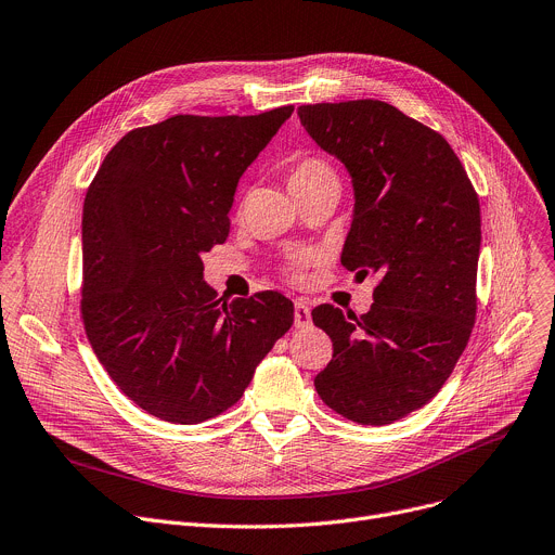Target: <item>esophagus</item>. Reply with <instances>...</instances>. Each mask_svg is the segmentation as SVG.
Listing matches in <instances>:
<instances>
[{
    "mask_svg": "<svg viewBox=\"0 0 555 555\" xmlns=\"http://www.w3.org/2000/svg\"><path fill=\"white\" fill-rule=\"evenodd\" d=\"M312 325V310L306 300H296L294 304V327H310Z\"/></svg>",
    "mask_w": 555,
    "mask_h": 555,
    "instance_id": "esophagus-1",
    "label": "esophagus"
}]
</instances>
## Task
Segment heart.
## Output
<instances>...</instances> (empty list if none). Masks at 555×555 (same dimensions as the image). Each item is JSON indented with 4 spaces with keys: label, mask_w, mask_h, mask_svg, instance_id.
<instances>
[{
    "label": "heart",
    "mask_w": 555,
    "mask_h": 555,
    "mask_svg": "<svg viewBox=\"0 0 555 555\" xmlns=\"http://www.w3.org/2000/svg\"><path fill=\"white\" fill-rule=\"evenodd\" d=\"M330 175H334V172H332V168L325 162H321V159H304V162H298L292 168V172L287 177V183L296 185V183H306V181H312V179H319V177H330ZM306 261H308V255H296V257H292L289 266L294 270L298 266H304Z\"/></svg>",
    "instance_id": "obj_1"
}]
</instances>
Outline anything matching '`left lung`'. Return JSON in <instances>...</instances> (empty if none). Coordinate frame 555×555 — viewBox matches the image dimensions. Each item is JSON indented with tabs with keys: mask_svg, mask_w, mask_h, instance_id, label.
<instances>
[{
	"mask_svg": "<svg viewBox=\"0 0 555 555\" xmlns=\"http://www.w3.org/2000/svg\"><path fill=\"white\" fill-rule=\"evenodd\" d=\"M298 117L351 177L343 268L380 279L359 319L330 304L312 310L334 345L314 385L340 416L389 425L440 391L469 340L478 194L442 134L378 99L300 106Z\"/></svg>",
	"mask_w": 555,
	"mask_h": 555,
	"instance_id": "obj_1",
	"label": "left lung"
}]
</instances>
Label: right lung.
<instances>
[{
	"label": "right lung",
	"mask_w": 555,
	"mask_h": 555,
	"mask_svg": "<svg viewBox=\"0 0 555 555\" xmlns=\"http://www.w3.org/2000/svg\"><path fill=\"white\" fill-rule=\"evenodd\" d=\"M292 111L137 128L86 192V334L117 387L162 421L194 425L232 408L294 323L279 292L219 298L201 261L228 238L238 179Z\"/></svg>",
	"instance_id": "add662e5"
}]
</instances>
